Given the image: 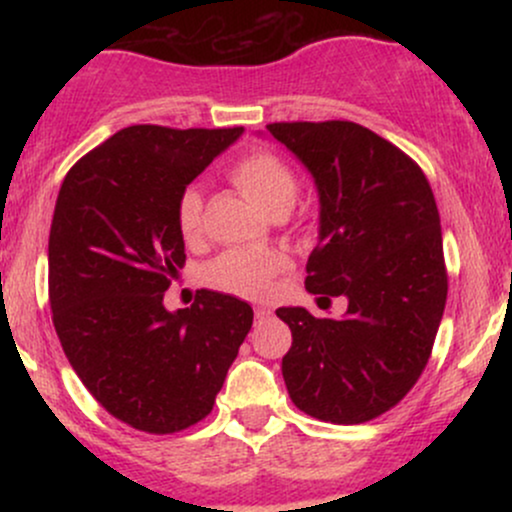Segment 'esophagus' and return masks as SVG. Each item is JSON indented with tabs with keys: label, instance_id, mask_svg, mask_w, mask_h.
I'll list each match as a JSON object with an SVG mask.
<instances>
[{
	"label": "esophagus",
	"instance_id": "1",
	"mask_svg": "<svg viewBox=\"0 0 512 512\" xmlns=\"http://www.w3.org/2000/svg\"><path fill=\"white\" fill-rule=\"evenodd\" d=\"M274 313L269 308H264V305H257L255 308V320L257 322H264V320H269V317H272Z\"/></svg>",
	"mask_w": 512,
	"mask_h": 512
}]
</instances>
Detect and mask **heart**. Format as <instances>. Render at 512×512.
Here are the masks:
<instances>
[{"mask_svg": "<svg viewBox=\"0 0 512 512\" xmlns=\"http://www.w3.org/2000/svg\"><path fill=\"white\" fill-rule=\"evenodd\" d=\"M233 185L267 214L279 216L293 207L298 197V178L293 168L272 151H250L231 168ZM204 199L197 187H185L175 202V223L180 236L192 243L202 233ZM286 257L274 250L233 248L209 262L207 281L214 289L243 298H262L272 289L274 276L284 269Z\"/></svg>", "mask_w": 512, "mask_h": 512, "instance_id": "obj_1", "label": "heart"}]
</instances>
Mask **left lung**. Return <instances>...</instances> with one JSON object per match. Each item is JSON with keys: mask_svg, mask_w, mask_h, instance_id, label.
<instances>
[{"mask_svg": "<svg viewBox=\"0 0 512 512\" xmlns=\"http://www.w3.org/2000/svg\"><path fill=\"white\" fill-rule=\"evenodd\" d=\"M267 129L320 192L305 289L349 301L344 317L276 310L293 337L281 361L286 390L313 419L363 424L402 402L431 358L448 298L436 197L414 158L356 122Z\"/></svg>", "mask_w": 512, "mask_h": 512, "instance_id": "8db88e82", "label": "left lung"}]
</instances>
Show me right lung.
I'll use <instances>...</instances> for the list:
<instances>
[{
    "mask_svg": "<svg viewBox=\"0 0 512 512\" xmlns=\"http://www.w3.org/2000/svg\"><path fill=\"white\" fill-rule=\"evenodd\" d=\"M243 127L120 129L69 168L50 226L52 325L101 407L166 436L214 409L252 327L245 301L197 291L168 313L163 293L185 267L178 195Z\"/></svg>",
    "mask_w": 512,
    "mask_h": 512,
    "instance_id": "right-lung-1",
    "label": "right lung"
}]
</instances>
